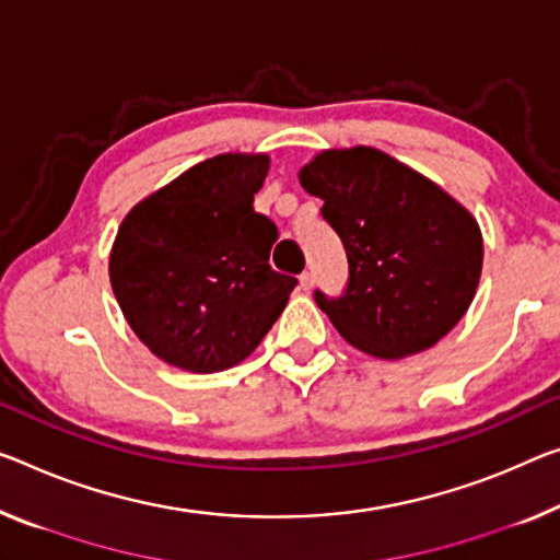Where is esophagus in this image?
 I'll return each mask as SVG.
<instances>
[{
  "mask_svg": "<svg viewBox=\"0 0 560 560\" xmlns=\"http://www.w3.org/2000/svg\"><path fill=\"white\" fill-rule=\"evenodd\" d=\"M313 285H315V275L310 272V270H305L303 275H300V288H303V290H313Z\"/></svg>",
  "mask_w": 560,
  "mask_h": 560,
  "instance_id": "1",
  "label": "esophagus"
}]
</instances>
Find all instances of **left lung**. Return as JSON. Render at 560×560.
Wrapping results in <instances>:
<instances>
[{
    "label": "left lung",
    "instance_id": "8db88e82",
    "mask_svg": "<svg viewBox=\"0 0 560 560\" xmlns=\"http://www.w3.org/2000/svg\"><path fill=\"white\" fill-rule=\"evenodd\" d=\"M348 255L340 298L315 303L350 346L395 360L433 348L466 315L483 268L472 214L375 148L325 150L300 170Z\"/></svg>",
    "mask_w": 560,
    "mask_h": 560
}]
</instances>
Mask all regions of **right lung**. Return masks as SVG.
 I'll list each match as a JSON object with an SVG mask.
<instances>
[{"label":"right lung","instance_id":"1","mask_svg":"<svg viewBox=\"0 0 560 560\" xmlns=\"http://www.w3.org/2000/svg\"><path fill=\"white\" fill-rule=\"evenodd\" d=\"M268 170V154H218L137 202L119 225L112 290L165 363L190 373L237 365L285 310L298 280L270 268L278 228L253 208Z\"/></svg>","mask_w":560,"mask_h":560}]
</instances>
